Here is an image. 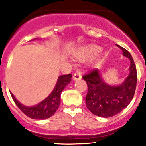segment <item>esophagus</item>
<instances>
[{
  "mask_svg": "<svg viewBox=\"0 0 146 146\" xmlns=\"http://www.w3.org/2000/svg\"><path fill=\"white\" fill-rule=\"evenodd\" d=\"M81 78H82V74H81L80 72H75L74 74V75H73V79H74V80L81 79Z\"/></svg>",
  "mask_w": 146,
  "mask_h": 146,
  "instance_id": "obj_1",
  "label": "esophagus"
}]
</instances>
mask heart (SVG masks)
Wrapping results in <instances>:
<instances>
[{
    "instance_id": "1",
    "label": "heart",
    "mask_w": 146,
    "mask_h": 146,
    "mask_svg": "<svg viewBox=\"0 0 146 146\" xmlns=\"http://www.w3.org/2000/svg\"><path fill=\"white\" fill-rule=\"evenodd\" d=\"M99 51H100L99 47L96 45H90V46L81 49L79 52L76 54V58L79 60H84V59L96 55Z\"/></svg>"
}]
</instances>
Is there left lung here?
Returning <instances> with one entry per match:
<instances>
[{
	"instance_id": "left-lung-1",
	"label": "left lung",
	"mask_w": 146,
	"mask_h": 146,
	"mask_svg": "<svg viewBox=\"0 0 146 146\" xmlns=\"http://www.w3.org/2000/svg\"><path fill=\"white\" fill-rule=\"evenodd\" d=\"M123 50L124 56L131 62L130 73L123 83L111 86L103 82L98 69H94L82 76L88 86L86 104L94 115L109 118L121 112L131 102L137 86V69L131 54L123 47L117 45Z\"/></svg>"
}]
</instances>
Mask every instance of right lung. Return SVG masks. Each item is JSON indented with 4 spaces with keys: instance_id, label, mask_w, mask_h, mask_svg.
Instances as JSON below:
<instances>
[{
    "instance_id": "add662e5",
    "label": "right lung",
    "mask_w": 146,
    "mask_h": 146,
    "mask_svg": "<svg viewBox=\"0 0 146 146\" xmlns=\"http://www.w3.org/2000/svg\"><path fill=\"white\" fill-rule=\"evenodd\" d=\"M72 75L64 74L59 77L57 84L50 96L36 106L26 107L20 104L11 93L13 100L25 115L33 119L43 120L53 115L60 105V94L64 88L71 82Z\"/></svg>"
}]
</instances>
